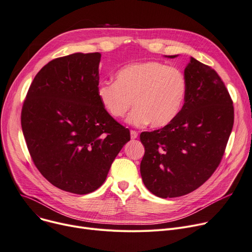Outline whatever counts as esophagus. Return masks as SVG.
<instances>
[{"label": "esophagus", "mask_w": 252, "mask_h": 252, "mask_svg": "<svg viewBox=\"0 0 252 252\" xmlns=\"http://www.w3.org/2000/svg\"><path fill=\"white\" fill-rule=\"evenodd\" d=\"M138 135H139V133H138L137 130H133V129L130 130V138L131 139H137Z\"/></svg>", "instance_id": "obj_1"}]
</instances>
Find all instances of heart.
<instances>
[{
    "label": "heart",
    "instance_id": "b5f03b06",
    "mask_svg": "<svg viewBox=\"0 0 252 252\" xmlns=\"http://www.w3.org/2000/svg\"><path fill=\"white\" fill-rule=\"evenodd\" d=\"M187 80L180 70L160 62L127 64L115 75V82H102L97 97L113 119H122L135 104L128 122L150 123L154 127L171 124L179 114L187 95Z\"/></svg>",
    "mask_w": 252,
    "mask_h": 252
}]
</instances>
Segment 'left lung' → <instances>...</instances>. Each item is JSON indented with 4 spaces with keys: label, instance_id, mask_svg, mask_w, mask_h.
I'll use <instances>...</instances> for the list:
<instances>
[{
    "label": "left lung",
    "instance_id": "1",
    "mask_svg": "<svg viewBox=\"0 0 252 252\" xmlns=\"http://www.w3.org/2000/svg\"><path fill=\"white\" fill-rule=\"evenodd\" d=\"M184 77L187 95L176 119L140 136L145 147L140 167L144 184L163 198L188 194L213 175L234 124L232 98L214 69L191 58Z\"/></svg>",
    "mask_w": 252,
    "mask_h": 252
}]
</instances>
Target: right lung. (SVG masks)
I'll list each match as a JSON object with an SVG mask.
<instances>
[{"mask_svg": "<svg viewBox=\"0 0 252 252\" xmlns=\"http://www.w3.org/2000/svg\"><path fill=\"white\" fill-rule=\"evenodd\" d=\"M100 59L99 53H78L50 61L33 79L21 111L36 168L56 188L76 194L102 186L130 139L98 100Z\"/></svg>", "mask_w": 252, "mask_h": 252, "instance_id": "right-lung-1", "label": "right lung"}]
</instances>
